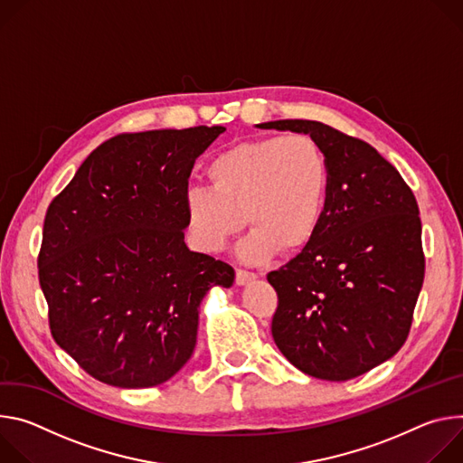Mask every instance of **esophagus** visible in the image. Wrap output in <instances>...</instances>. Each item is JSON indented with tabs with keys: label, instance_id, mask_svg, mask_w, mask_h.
Returning a JSON list of instances; mask_svg holds the SVG:
<instances>
[{
	"label": "esophagus",
	"instance_id": "34e87169",
	"mask_svg": "<svg viewBox=\"0 0 463 463\" xmlns=\"http://www.w3.org/2000/svg\"><path fill=\"white\" fill-rule=\"evenodd\" d=\"M255 278H258V276H255L253 272H248V270L239 269L237 274H235V283H237V285H248V283L253 281Z\"/></svg>",
	"mask_w": 463,
	"mask_h": 463
}]
</instances>
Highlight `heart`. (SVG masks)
Returning a JSON list of instances; mask_svg holds the SVG:
<instances>
[{"instance_id":"obj_1","label":"heart","mask_w":463,"mask_h":463,"mask_svg":"<svg viewBox=\"0 0 463 463\" xmlns=\"http://www.w3.org/2000/svg\"><path fill=\"white\" fill-rule=\"evenodd\" d=\"M210 187L184 194V219L193 244L222 251L244 222L253 230L241 244L242 260L260 263L281 248L309 244L324 219L329 164L320 143L307 134L267 136L235 143L203 169Z\"/></svg>"}]
</instances>
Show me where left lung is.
<instances>
[{
  "label": "left lung",
  "instance_id": "8db88e82",
  "mask_svg": "<svg viewBox=\"0 0 463 463\" xmlns=\"http://www.w3.org/2000/svg\"><path fill=\"white\" fill-rule=\"evenodd\" d=\"M258 127L309 134L329 164V194L317 235L267 276L278 292L274 342L311 377L363 375L392 358L412 326L425 278L416 196L363 139L307 119Z\"/></svg>",
  "mask_w": 463,
  "mask_h": 463
}]
</instances>
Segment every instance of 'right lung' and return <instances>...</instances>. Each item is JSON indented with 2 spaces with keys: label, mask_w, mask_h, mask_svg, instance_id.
Returning <instances> with one entry per match:
<instances>
[{
  "label": "right lung",
  "mask_w": 463,
  "mask_h": 463,
  "mask_svg": "<svg viewBox=\"0 0 463 463\" xmlns=\"http://www.w3.org/2000/svg\"><path fill=\"white\" fill-rule=\"evenodd\" d=\"M226 128L119 134L49 203L38 279L55 342L93 379L150 388L189 361L198 307L235 272L184 241L194 160Z\"/></svg>",
  "instance_id": "1"
}]
</instances>
